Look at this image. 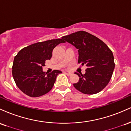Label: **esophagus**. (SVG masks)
<instances>
[{
    "instance_id": "34e87169",
    "label": "esophagus",
    "mask_w": 131,
    "mask_h": 131,
    "mask_svg": "<svg viewBox=\"0 0 131 131\" xmlns=\"http://www.w3.org/2000/svg\"><path fill=\"white\" fill-rule=\"evenodd\" d=\"M65 73L67 75V76H70V75H71V74H72L71 73H69V72H65Z\"/></svg>"
}]
</instances>
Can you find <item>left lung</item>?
I'll use <instances>...</instances> for the list:
<instances>
[{
  "mask_svg": "<svg viewBox=\"0 0 131 131\" xmlns=\"http://www.w3.org/2000/svg\"><path fill=\"white\" fill-rule=\"evenodd\" d=\"M78 50V64L86 65L84 74H79V81L73 86L86 94H94L105 88L115 69L113 53L104 41L85 31H78L62 37ZM65 41V42H66Z\"/></svg>",
  "mask_w": 131,
  "mask_h": 131,
  "instance_id": "left-lung-1",
  "label": "left lung"
}]
</instances>
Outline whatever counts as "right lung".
I'll return each instance as SVG.
<instances>
[{
    "instance_id": "obj_1",
    "label": "right lung",
    "mask_w": 131,
    "mask_h": 131,
    "mask_svg": "<svg viewBox=\"0 0 131 131\" xmlns=\"http://www.w3.org/2000/svg\"><path fill=\"white\" fill-rule=\"evenodd\" d=\"M65 43L61 38L38 42L20 50L14 58L12 75L17 86L27 96L37 97L48 93L53 87L57 76L62 72L43 71L46 60L52 57L53 49Z\"/></svg>"
}]
</instances>
